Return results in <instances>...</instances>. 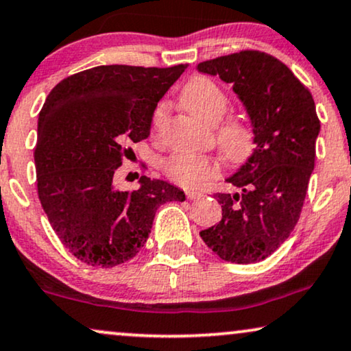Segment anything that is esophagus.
Returning a JSON list of instances; mask_svg holds the SVG:
<instances>
[{
  "instance_id": "1",
  "label": "esophagus",
  "mask_w": 351,
  "mask_h": 351,
  "mask_svg": "<svg viewBox=\"0 0 351 351\" xmlns=\"http://www.w3.org/2000/svg\"><path fill=\"white\" fill-rule=\"evenodd\" d=\"M186 195H188V199H199L202 197V193H197V191H186Z\"/></svg>"
}]
</instances>
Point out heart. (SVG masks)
Wrapping results in <instances>:
<instances>
[{
  "label": "heart",
  "mask_w": 351,
  "mask_h": 351,
  "mask_svg": "<svg viewBox=\"0 0 351 351\" xmlns=\"http://www.w3.org/2000/svg\"><path fill=\"white\" fill-rule=\"evenodd\" d=\"M181 104L195 119L208 125H217L226 114L230 99L226 93L208 77H194L181 91ZM168 106L160 102L152 114V130L157 133L165 123ZM221 152L232 163H244L255 151V133L249 121L242 119L226 120L218 130ZM163 171L175 183L186 188L197 186L205 180L218 176L221 171L218 162L197 154L180 152L163 162Z\"/></svg>",
  "instance_id": "heart-1"
}]
</instances>
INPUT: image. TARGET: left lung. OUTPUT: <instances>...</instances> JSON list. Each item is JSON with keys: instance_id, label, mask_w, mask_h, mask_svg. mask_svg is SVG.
I'll use <instances>...</instances> for the list:
<instances>
[{"instance_id": "obj_1", "label": "left lung", "mask_w": 351, "mask_h": 351, "mask_svg": "<svg viewBox=\"0 0 351 351\" xmlns=\"http://www.w3.org/2000/svg\"><path fill=\"white\" fill-rule=\"evenodd\" d=\"M197 70L231 83L255 133L254 154L226 180L237 191L215 194L221 221L200 237L219 258L256 263L300 218L321 128L315 101L286 64L260 51L205 60Z\"/></svg>"}]
</instances>
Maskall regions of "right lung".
Here are the masks:
<instances>
[{"label": "right lung", "instance_id": "obj_1", "mask_svg": "<svg viewBox=\"0 0 351 351\" xmlns=\"http://www.w3.org/2000/svg\"><path fill=\"white\" fill-rule=\"evenodd\" d=\"M186 67L99 65L64 78L46 97L35 147L38 197L60 242L83 263L112 268L132 260L157 208L186 199L146 175L136 191L114 183L128 144L151 134L157 102Z\"/></svg>", "mask_w": 351, "mask_h": 351}]
</instances>
